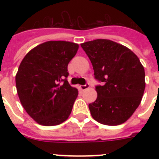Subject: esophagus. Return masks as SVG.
<instances>
[{
    "label": "esophagus",
    "instance_id": "34e87169",
    "mask_svg": "<svg viewBox=\"0 0 159 159\" xmlns=\"http://www.w3.org/2000/svg\"><path fill=\"white\" fill-rule=\"evenodd\" d=\"M90 88L89 84H86L85 85H80V90H82V91H84V90L88 89V88Z\"/></svg>",
    "mask_w": 159,
    "mask_h": 159
}]
</instances>
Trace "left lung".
Listing matches in <instances>:
<instances>
[{"instance_id":"8db88e82","label":"left lung","mask_w":159,"mask_h":159,"mask_svg":"<svg viewBox=\"0 0 159 159\" xmlns=\"http://www.w3.org/2000/svg\"><path fill=\"white\" fill-rule=\"evenodd\" d=\"M89 57L96 86L97 99L88 105L92 118L99 123L117 126L125 123L139 106L145 90V71L130 49L105 39L81 43Z\"/></svg>"}]
</instances>
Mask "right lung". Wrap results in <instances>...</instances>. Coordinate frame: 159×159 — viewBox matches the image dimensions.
Listing matches in <instances>:
<instances>
[{
    "mask_svg": "<svg viewBox=\"0 0 159 159\" xmlns=\"http://www.w3.org/2000/svg\"><path fill=\"white\" fill-rule=\"evenodd\" d=\"M78 48V43L50 40L32 48L20 64L16 75L18 96L39 124L56 126L69 117L78 90L66 79L67 65Z\"/></svg>",
    "mask_w": 159,
    "mask_h": 159,
    "instance_id": "obj_1",
    "label": "right lung"
}]
</instances>
